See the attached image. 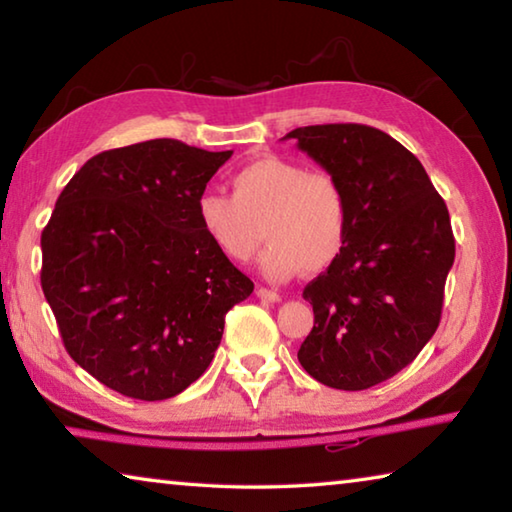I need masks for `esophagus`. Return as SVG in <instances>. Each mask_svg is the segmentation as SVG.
I'll return each instance as SVG.
<instances>
[{"label": "esophagus", "instance_id": "1", "mask_svg": "<svg viewBox=\"0 0 512 512\" xmlns=\"http://www.w3.org/2000/svg\"><path fill=\"white\" fill-rule=\"evenodd\" d=\"M257 298L268 300V302H280V300H282L280 293L273 291V289H266V287H259V289H257Z\"/></svg>", "mask_w": 512, "mask_h": 512}]
</instances>
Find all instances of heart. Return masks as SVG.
<instances>
[{
    "mask_svg": "<svg viewBox=\"0 0 512 512\" xmlns=\"http://www.w3.org/2000/svg\"><path fill=\"white\" fill-rule=\"evenodd\" d=\"M230 185L232 198L219 192L196 198L198 228L225 259L246 262L266 237L259 268L268 280L284 282L302 268L325 271L343 253L350 207L332 173L259 155Z\"/></svg>",
    "mask_w": 512,
    "mask_h": 512,
    "instance_id": "obj_1",
    "label": "heart"
}]
</instances>
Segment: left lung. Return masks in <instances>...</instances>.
<instances>
[{"instance_id":"1","label":"left lung","mask_w":512,"mask_h":512,"mask_svg":"<svg viewBox=\"0 0 512 512\" xmlns=\"http://www.w3.org/2000/svg\"><path fill=\"white\" fill-rule=\"evenodd\" d=\"M284 140L339 180L350 207L343 253L302 291L314 329L298 361L320 384L363 391L436 332L456 253L447 205L420 160L372 126H305Z\"/></svg>"}]
</instances>
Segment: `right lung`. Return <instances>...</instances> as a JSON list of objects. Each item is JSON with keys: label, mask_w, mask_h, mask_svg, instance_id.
Returning a JSON list of instances; mask_svg holds the SVG:
<instances>
[{"label": "right lung", "mask_w": 512, "mask_h": 512, "mask_svg": "<svg viewBox=\"0 0 512 512\" xmlns=\"http://www.w3.org/2000/svg\"><path fill=\"white\" fill-rule=\"evenodd\" d=\"M232 151L149 140L94 155L42 230V291L65 350L103 386L169 400L203 375L253 282L198 228Z\"/></svg>", "instance_id": "obj_1"}]
</instances>
